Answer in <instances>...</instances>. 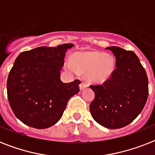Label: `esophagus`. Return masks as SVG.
<instances>
[{
  "label": "esophagus",
  "mask_w": 155,
  "mask_h": 155,
  "mask_svg": "<svg viewBox=\"0 0 155 155\" xmlns=\"http://www.w3.org/2000/svg\"><path fill=\"white\" fill-rule=\"evenodd\" d=\"M87 87V84H84V83H81L80 84V91H82V90H84L85 88V87Z\"/></svg>",
  "instance_id": "1"
}]
</instances>
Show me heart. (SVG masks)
Here are the masks:
<instances>
[{"instance_id": "heart-1", "label": "heart", "mask_w": 155, "mask_h": 155, "mask_svg": "<svg viewBox=\"0 0 155 155\" xmlns=\"http://www.w3.org/2000/svg\"><path fill=\"white\" fill-rule=\"evenodd\" d=\"M64 65L69 71L86 74L89 82L101 84L111 77L115 62L113 56L104 52L88 51L75 54L73 61L68 58Z\"/></svg>"}]
</instances>
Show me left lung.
<instances>
[{"mask_svg": "<svg viewBox=\"0 0 155 155\" xmlns=\"http://www.w3.org/2000/svg\"><path fill=\"white\" fill-rule=\"evenodd\" d=\"M116 57V69L102 84L91 85L95 99L90 113L97 123L108 129H119L139 115L148 97V78L134 52L109 47Z\"/></svg>", "mask_w": 155, "mask_h": 155, "instance_id": "obj_1", "label": "left lung"}]
</instances>
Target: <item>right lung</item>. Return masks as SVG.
Returning a JSON list of instances; mask_svg holds the SVG:
<instances>
[{
	"label": "right lung",
	"mask_w": 155,
	"mask_h": 155,
	"mask_svg": "<svg viewBox=\"0 0 155 155\" xmlns=\"http://www.w3.org/2000/svg\"><path fill=\"white\" fill-rule=\"evenodd\" d=\"M73 47L71 43L40 47L17 57L8 74L7 95L13 113L25 125L36 129L54 125L69 99L79 92L80 80H60L65 54Z\"/></svg>",
	"instance_id": "right-lung-1"
}]
</instances>
